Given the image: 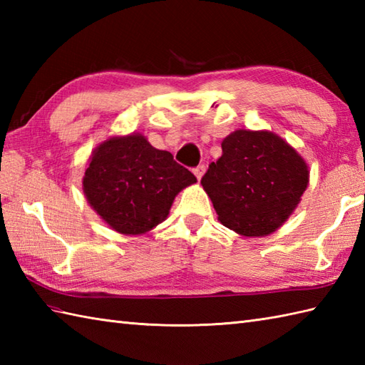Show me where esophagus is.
<instances>
[{"label": "esophagus", "mask_w": 365, "mask_h": 365, "mask_svg": "<svg viewBox=\"0 0 365 365\" xmlns=\"http://www.w3.org/2000/svg\"><path fill=\"white\" fill-rule=\"evenodd\" d=\"M192 173H195V175L197 177V180H200V178H202V175H204V173H205V166L199 165L197 168L192 169Z\"/></svg>", "instance_id": "esophagus-1"}]
</instances>
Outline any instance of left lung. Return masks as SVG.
Returning <instances> with one entry per match:
<instances>
[{"label":"left lung","mask_w":365,"mask_h":365,"mask_svg":"<svg viewBox=\"0 0 365 365\" xmlns=\"http://www.w3.org/2000/svg\"><path fill=\"white\" fill-rule=\"evenodd\" d=\"M202 183L218 220L245 237H265L287 221L309 183L306 161L269 131L237 130Z\"/></svg>","instance_id":"1"}]
</instances>
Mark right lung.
Listing matches in <instances>:
<instances>
[{"label":"right lung","instance_id":"obj_1","mask_svg":"<svg viewBox=\"0 0 365 365\" xmlns=\"http://www.w3.org/2000/svg\"><path fill=\"white\" fill-rule=\"evenodd\" d=\"M197 182L173 153L141 135L111 138L92 153L83 190L91 207L125 235H139L166 220L174 197Z\"/></svg>","mask_w":365,"mask_h":365}]
</instances>
